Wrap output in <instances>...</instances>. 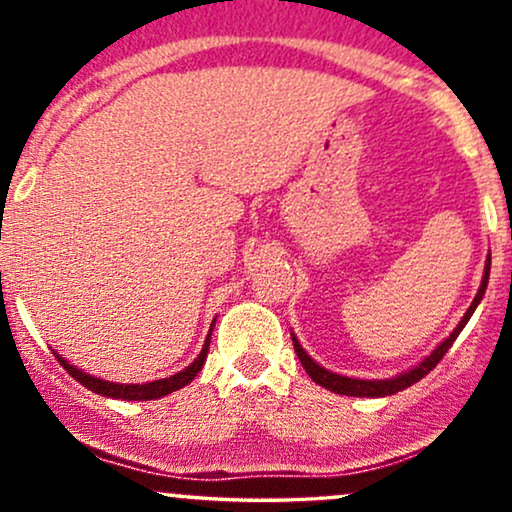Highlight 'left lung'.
<instances>
[{
    "instance_id": "left-lung-1",
    "label": "left lung",
    "mask_w": 512,
    "mask_h": 512,
    "mask_svg": "<svg viewBox=\"0 0 512 512\" xmlns=\"http://www.w3.org/2000/svg\"><path fill=\"white\" fill-rule=\"evenodd\" d=\"M489 272H491V255H489V260H486L484 281H481L479 293H477V296H474V301H472V305H469L467 313H464V317H462L460 325H457L455 330H452L450 337L445 339V342L440 344L438 349L433 351L431 356H426L424 361L419 363V366L411 368V370H407V373L397 375V378H390V380H356V378H346V375L330 373V370H325L322 366H317V363L313 361V358H310L308 354H305L303 346L298 344V339H296V337H293V349H296V356L301 358V363H303L305 373H308L310 378H313L317 385L325 387V390L337 392V395H349V397H385V395H395V392L404 390V387H409V385L419 383V380L424 378V375H428V373H431L433 368L438 366L440 358H443L445 354H448V349L452 346V342H455V339H457V334L462 332V327L467 325L469 317H472L474 310H477L479 301H481V298H484L486 284H489Z\"/></svg>"
}]
</instances>
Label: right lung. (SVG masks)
Instances as JSON below:
<instances>
[{
    "label": "right lung",
    "mask_w": 512,
    "mask_h": 512,
    "mask_svg": "<svg viewBox=\"0 0 512 512\" xmlns=\"http://www.w3.org/2000/svg\"><path fill=\"white\" fill-rule=\"evenodd\" d=\"M209 342H211V334L207 337V342H204V349L199 351V356L192 361V366H187L185 370H180V373L170 375V378H163V380H154V383H146V385H120V383H108V380H101V378H93V375L88 373H81L79 368L72 366V363L67 361V358L57 356V361H60V366L67 370L69 375H72L74 380H79L81 385L88 387L91 392H96V395H105V397H115V399H132V402H144V399H158V397H166L170 392L180 390V387H185L187 383H192V378L202 370L204 361H207V351H209Z\"/></svg>",
    "instance_id": "add662e5"
}]
</instances>
